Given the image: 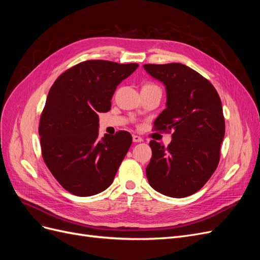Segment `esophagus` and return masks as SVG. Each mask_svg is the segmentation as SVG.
I'll list each match as a JSON object with an SVG mask.
<instances>
[{"label": "esophagus", "mask_w": 260, "mask_h": 260, "mask_svg": "<svg viewBox=\"0 0 260 260\" xmlns=\"http://www.w3.org/2000/svg\"><path fill=\"white\" fill-rule=\"evenodd\" d=\"M132 140H133V142H135V143L142 142V141H143V139H142V138L139 137V136H137V135H133V136H132Z\"/></svg>", "instance_id": "1"}]
</instances>
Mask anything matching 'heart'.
<instances>
[{
    "label": "heart",
    "instance_id": "1",
    "mask_svg": "<svg viewBox=\"0 0 260 260\" xmlns=\"http://www.w3.org/2000/svg\"><path fill=\"white\" fill-rule=\"evenodd\" d=\"M154 86H157V85H155V84H153V83H147V84H145V85L143 86V89H145V88H154Z\"/></svg>",
    "mask_w": 260,
    "mask_h": 260
}]
</instances>
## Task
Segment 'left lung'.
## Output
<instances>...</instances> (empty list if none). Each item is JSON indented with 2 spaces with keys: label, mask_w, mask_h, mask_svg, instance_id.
<instances>
[{
  "label": "left lung",
  "mask_w": 260,
  "mask_h": 260,
  "mask_svg": "<svg viewBox=\"0 0 260 260\" xmlns=\"http://www.w3.org/2000/svg\"><path fill=\"white\" fill-rule=\"evenodd\" d=\"M144 68L167 91V107L153 130L172 131L167 147L149 142L148 183L170 198H186L201 190L218 167L225 130L221 100L206 78L180 62Z\"/></svg>",
  "instance_id": "left-lung-1"
}]
</instances>
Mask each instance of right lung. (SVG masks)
<instances>
[{
    "label": "right lung",
    "mask_w": 260,
    "mask_h": 260,
    "mask_svg": "<svg viewBox=\"0 0 260 260\" xmlns=\"http://www.w3.org/2000/svg\"><path fill=\"white\" fill-rule=\"evenodd\" d=\"M138 66L84 60L51 86L39 122L41 152L46 167L69 193L95 195L114 181L132 137L118 131L99 139V113L111 109L117 85Z\"/></svg>",
    "instance_id": "add662e5"
}]
</instances>
